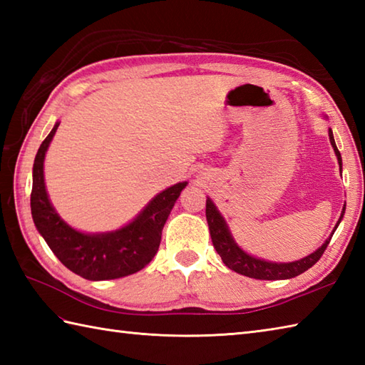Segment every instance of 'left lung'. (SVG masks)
I'll use <instances>...</instances> for the list:
<instances>
[{
    "label": "left lung",
    "instance_id": "8db88e82",
    "mask_svg": "<svg viewBox=\"0 0 365 365\" xmlns=\"http://www.w3.org/2000/svg\"><path fill=\"white\" fill-rule=\"evenodd\" d=\"M329 141H331L332 149H334V152L337 155L340 169H342V157H340V152H339L337 145H336L334 136H332L331 128H329ZM344 213H345V207L342 210V215H340V218L337 221V226H339V222L342 221ZM205 216H207L208 229H210L213 246H215L216 252L221 255L224 265H226L230 269H234L235 273H240V274L247 276V277H254V279H263V281L290 279V277H294V276H298L301 273H304V271H307L309 268L314 267L315 263L322 259L323 252L327 251V247L331 242V237L337 229V226H336L327 242H324L315 252H312L311 255H307V257L297 260V262H290V263H273V262H265V260L255 259V257H252V255L246 254L243 250H240L237 243L234 242V238H232V235H230L226 221H224V218L220 215V212L216 210V207L212 202L210 197H207Z\"/></svg>",
    "mask_w": 365,
    "mask_h": 365
}]
</instances>
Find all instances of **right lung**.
Masks as SVG:
<instances>
[{"label":"right lung","instance_id":"add662e5","mask_svg":"<svg viewBox=\"0 0 365 365\" xmlns=\"http://www.w3.org/2000/svg\"><path fill=\"white\" fill-rule=\"evenodd\" d=\"M58 127L59 122L38 147L33 168L31 213L38 234L64 267L89 281L118 279L143 269L157 254L161 230L187 182L155 196L125 227L108 234H81L59 218L45 191V152Z\"/></svg>","mask_w":365,"mask_h":365}]
</instances>
